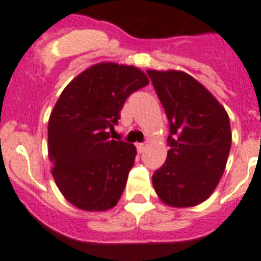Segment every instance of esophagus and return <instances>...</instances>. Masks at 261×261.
Masks as SVG:
<instances>
[{"mask_svg":"<svg viewBox=\"0 0 261 261\" xmlns=\"http://www.w3.org/2000/svg\"><path fill=\"white\" fill-rule=\"evenodd\" d=\"M146 144H144V143H138L137 144V148H138V151H139V152L140 153H142V152H144V149H146Z\"/></svg>","mask_w":261,"mask_h":261,"instance_id":"obj_1","label":"esophagus"}]
</instances>
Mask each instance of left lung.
I'll use <instances>...</instances> for the list:
<instances>
[{
    "label": "left lung",
    "instance_id": "left-lung-1",
    "mask_svg": "<svg viewBox=\"0 0 261 261\" xmlns=\"http://www.w3.org/2000/svg\"><path fill=\"white\" fill-rule=\"evenodd\" d=\"M169 121V151L153 173L165 205L192 207L209 198L225 172L231 148L225 108L202 84L182 71L148 69Z\"/></svg>",
    "mask_w": 261,
    "mask_h": 261
}]
</instances>
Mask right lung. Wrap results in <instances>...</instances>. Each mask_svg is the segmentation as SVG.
I'll list each match as a JSON object with an SVG mask.
<instances>
[{"label":"right lung","instance_id":"obj_1","mask_svg":"<svg viewBox=\"0 0 261 261\" xmlns=\"http://www.w3.org/2000/svg\"><path fill=\"white\" fill-rule=\"evenodd\" d=\"M134 65L103 62L68 84L48 121V156L59 190L87 212L117 205L133 168L137 148L110 138L131 93L148 84Z\"/></svg>","mask_w":261,"mask_h":261}]
</instances>
